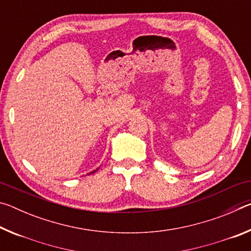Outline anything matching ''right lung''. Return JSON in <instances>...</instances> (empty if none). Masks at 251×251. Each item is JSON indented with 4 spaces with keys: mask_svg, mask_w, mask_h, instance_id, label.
<instances>
[{
    "mask_svg": "<svg viewBox=\"0 0 251 251\" xmlns=\"http://www.w3.org/2000/svg\"><path fill=\"white\" fill-rule=\"evenodd\" d=\"M96 171H97V169H96ZM96 171H94V172H92V173H90V174H94Z\"/></svg>",
    "mask_w": 251,
    "mask_h": 251,
    "instance_id": "add662e5",
    "label": "right lung"
}]
</instances>
